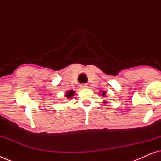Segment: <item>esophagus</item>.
Segmentation results:
<instances>
[{
	"label": "esophagus",
	"mask_w": 161,
	"mask_h": 161,
	"mask_svg": "<svg viewBox=\"0 0 161 161\" xmlns=\"http://www.w3.org/2000/svg\"><path fill=\"white\" fill-rule=\"evenodd\" d=\"M80 88L81 89H87L88 88V85L86 83H82V84H80Z\"/></svg>",
	"instance_id": "1"
}]
</instances>
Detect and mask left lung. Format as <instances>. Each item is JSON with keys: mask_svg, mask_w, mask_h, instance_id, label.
<instances>
[{"mask_svg": "<svg viewBox=\"0 0 161 161\" xmlns=\"http://www.w3.org/2000/svg\"><path fill=\"white\" fill-rule=\"evenodd\" d=\"M105 92H103V94H102V95L104 97L105 96Z\"/></svg>", "mask_w": 161, "mask_h": 161, "instance_id": "obj_1", "label": "left lung"}]
</instances>
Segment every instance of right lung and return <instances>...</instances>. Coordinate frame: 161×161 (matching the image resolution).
<instances>
[{
    "mask_svg": "<svg viewBox=\"0 0 161 161\" xmlns=\"http://www.w3.org/2000/svg\"><path fill=\"white\" fill-rule=\"evenodd\" d=\"M75 94V92H73V91H68L67 92V94H66V97H67V99H71L72 98V97L73 96V94Z\"/></svg>",
    "mask_w": 161,
    "mask_h": 161,
    "instance_id": "1",
    "label": "right lung"
}]
</instances>
